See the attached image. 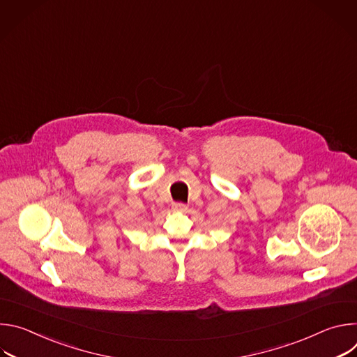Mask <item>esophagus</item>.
Segmentation results:
<instances>
[{"label": "esophagus", "instance_id": "34e87169", "mask_svg": "<svg viewBox=\"0 0 357 357\" xmlns=\"http://www.w3.org/2000/svg\"><path fill=\"white\" fill-rule=\"evenodd\" d=\"M186 208L188 206L185 205V203H174V205H172L174 211H181L182 212V211H186Z\"/></svg>", "mask_w": 357, "mask_h": 357}]
</instances>
